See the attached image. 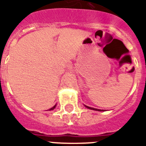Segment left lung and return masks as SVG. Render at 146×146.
Here are the masks:
<instances>
[{"label": "left lung", "mask_w": 146, "mask_h": 146, "mask_svg": "<svg viewBox=\"0 0 146 146\" xmlns=\"http://www.w3.org/2000/svg\"><path fill=\"white\" fill-rule=\"evenodd\" d=\"M86 106V108H87L89 109H91V110H94V111H104V110H99V109H96V108H90V107L89 106H86V105H85Z\"/></svg>", "instance_id": "8db88e82"}]
</instances>
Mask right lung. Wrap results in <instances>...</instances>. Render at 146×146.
Returning a JSON list of instances; mask_svg holds the SVG:
<instances>
[{
	"label": "right lung",
	"mask_w": 146,
	"mask_h": 146,
	"mask_svg": "<svg viewBox=\"0 0 146 146\" xmlns=\"http://www.w3.org/2000/svg\"><path fill=\"white\" fill-rule=\"evenodd\" d=\"M55 107H56V104H55L54 106L53 107V108H50V109H49L48 111H51V110H54V108H55Z\"/></svg>",
	"instance_id": "obj_1"
}]
</instances>
